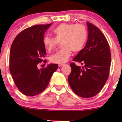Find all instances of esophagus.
<instances>
[{
  "label": "esophagus",
  "mask_w": 122,
  "mask_h": 122,
  "mask_svg": "<svg viewBox=\"0 0 122 122\" xmlns=\"http://www.w3.org/2000/svg\"><path fill=\"white\" fill-rule=\"evenodd\" d=\"M62 66H64V64H59V65H58V66H60V67Z\"/></svg>",
  "instance_id": "esophagus-1"
}]
</instances>
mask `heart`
<instances>
[{"instance_id":"1","label":"heart","mask_w":122,"mask_h":122,"mask_svg":"<svg viewBox=\"0 0 122 122\" xmlns=\"http://www.w3.org/2000/svg\"><path fill=\"white\" fill-rule=\"evenodd\" d=\"M54 38L46 36L43 38V45L46 51H51L59 42L62 48L50 57V61L63 64L67 62L72 51L78 52L82 49L88 38L86 28L81 24L62 23L53 30Z\"/></svg>"}]
</instances>
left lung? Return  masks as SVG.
<instances>
[{
  "label": "left lung",
  "instance_id": "left-lung-1",
  "mask_svg": "<svg viewBox=\"0 0 122 122\" xmlns=\"http://www.w3.org/2000/svg\"><path fill=\"white\" fill-rule=\"evenodd\" d=\"M86 25V43L73 59L84 66L71 63L72 71L68 79L76 94L85 98L93 97L102 90L108 78L111 64L110 47L104 36L95 25L89 22Z\"/></svg>",
  "mask_w": 122,
  "mask_h": 122
}]
</instances>
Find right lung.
Wrapping results in <instances>:
<instances>
[{
    "instance_id": "obj_1",
    "label": "right lung",
    "mask_w": 122,
    "mask_h": 122,
    "mask_svg": "<svg viewBox=\"0 0 122 122\" xmlns=\"http://www.w3.org/2000/svg\"><path fill=\"white\" fill-rule=\"evenodd\" d=\"M51 24L35 25L20 32L12 43L10 53V71L16 87L23 94L33 96L47 87L58 68L56 64L38 69L46 55L43 45L44 33Z\"/></svg>"
}]
</instances>
